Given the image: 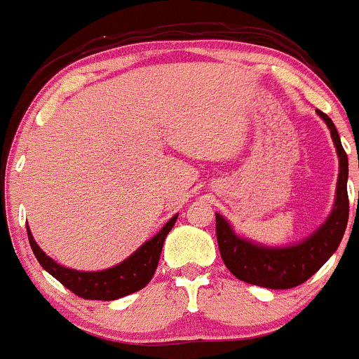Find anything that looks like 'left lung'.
Masks as SVG:
<instances>
[{"mask_svg": "<svg viewBox=\"0 0 359 359\" xmlns=\"http://www.w3.org/2000/svg\"><path fill=\"white\" fill-rule=\"evenodd\" d=\"M326 123L339 157L335 202L325 222L304 241L288 246H267L248 237L237 236L233 226L216 212V239L226 269L237 279L271 290L295 288L314 276L339 248L349 218L347 176L349 162L332 118L316 109Z\"/></svg>", "mask_w": 359, "mask_h": 359, "instance_id": "1", "label": "left lung"}]
</instances>
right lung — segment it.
<instances>
[{
	"label": "right lung",
	"instance_id": "add662e5",
	"mask_svg": "<svg viewBox=\"0 0 359 359\" xmlns=\"http://www.w3.org/2000/svg\"><path fill=\"white\" fill-rule=\"evenodd\" d=\"M176 219H178V215L172 216L151 239L141 244L129 258L113 265V267L104 269V271L94 272L76 271V269L64 267V265L57 264L54 258L48 257L38 246L33 233H31L29 225H27V237H29L31 250H33L34 257L40 262L41 267L48 274L54 276L59 283H62L67 290H71L74 295L85 300H116L144 288L150 283L158 260H161L165 237L175 226Z\"/></svg>",
	"mask_w": 359,
	"mask_h": 359
}]
</instances>
